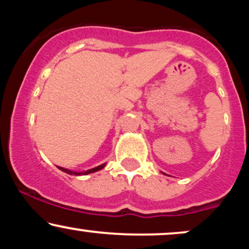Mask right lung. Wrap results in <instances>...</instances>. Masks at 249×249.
<instances>
[{
	"instance_id": "right-lung-1",
	"label": "right lung",
	"mask_w": 249,
	"mask_h": 249,
	"mask_svg": "<svg viewBox=\"0 0 249 249\" xmlns=\"http://www.w3.org/2000/svg\"><path fill=\"white\" fill-rule=\"evenodd\" d=\"M105 166V164H103V165H99V166H97V167H95V168H91V170H88V171H85V172H72V171H69V170H67V168H63V167H59L58 166V168L59 170H62L63 172H65V173H68V174H71V176H81V174H83V176H85V174H90V173H93V172H97V171H99V170H102L103 167Z\"/></svg>"
}]
</instances>
